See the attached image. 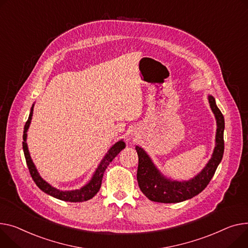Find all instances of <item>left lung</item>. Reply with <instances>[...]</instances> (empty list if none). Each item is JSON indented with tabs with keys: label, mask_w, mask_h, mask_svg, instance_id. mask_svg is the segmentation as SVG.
Instances as JSON below:
<instances>
[{
	"label": "left lung",
	"mask_w": 248,
	"mask_h": 248,
	"mask_svg": "<svg viewBox=\"0 0 248 248\" xmlns=\"http://www.w3.org/2000/svg\"><path fill=\"white\" fill-rule=\"evenodd\" d=\"M208 102L216 115L217 136L216 147L213 150L211 158L206 163L204 169L193 178L185 181H177L168 178L161 174L155 168L151 157L140 146H136L139 155V168L137 178L140 190L148 200L162 203H176L192 199L201 193L209 184L212 176L220 163L224 152V118L216 104L212 95H208Z\"/></svg>",
	"instance_id": "left-lung-1"
}]
</instances>
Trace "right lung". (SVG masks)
Returning a JSON list of instances; mask_svg holds the SVG:
<instances>
[{
  "mask_svg": "<svg viewBox=\"0 0 248 248\" xmlns=\"http://www.w3.org/2000/svg\"><path fill=\"white\" fill-rule=\"evenodd\" d=\"M32 110H34V105H32L31 111H30V115L29 119L25 124L24 127V135H23V150H24V155H25V158L27 161V166L29 169V171L31 173V178L34 179L35 184L38 186V187L40 189H42L44 192L47 193L48 195H51L53 197H56L58 200L63 201V202H87L97 193V191L100 190L101 186H102V180H103V176L105 173V170H107L108 164L112 161V159L117 156L121 151H123L124 148L125 147V143L123 140H120L118 142H115L110 148L109 151L107 153V155L104 156V158L102 159L101 163L98 164L97 169L95 170L92 179L89 181V183L82 186L79 189H76V190H60L57 189L56 187L52 186L49 184H47L46 180H44L41 175L39 174L34 162H32L29 150H28V144L26 142L27 140V131L29 129L31 121V117H32Z\"/></svg>",
  "mask_w": 248,
  "mask_h": 248,
  "instance_id": "right-lung-1",
  "label": "right lung"
}]
</instances>
